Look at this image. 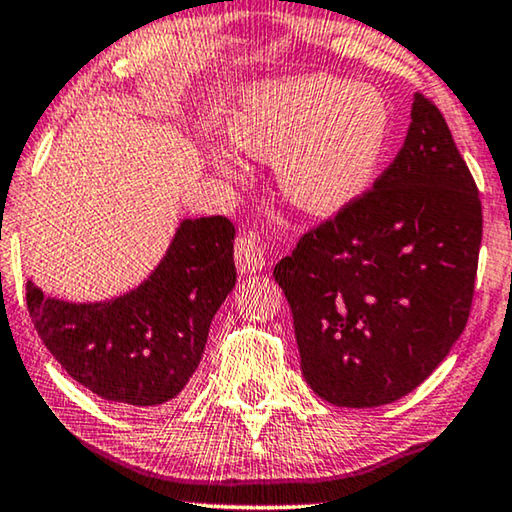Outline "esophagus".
<instances>
[{
  "label": "esophagus",
  "mask_w": 512,
  "mask_h": 512,
  "mask_svg": "<svg viewBox=\"0 0 512 512\" xmlns=\"http://www.w3.org/2000/svg\"><path fill=\"white\" fill-rule=\"evenodd\" d=\"M235 263L242 275H251V272L265 268V242L256 230H249V233L237 237Z\"/></svg>",
  "instance_id": "obj_1"
}]
</instances>
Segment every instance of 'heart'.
Wrapping results in <instances>:
<instances>
[{
  "label": "heart",
  "instance_id": "obj_1",
  "mask_svg": "<svg viewBox=\"0 0 512 512\" xmlns=\"http://www.w3.org/2000/svg\"><path fill=\"white\" fill-rule=\"evenodd\" d=\"M228 142L254 158H275V177L293 205L335 214L380 174L391 137L384 97L333 76L270 81L242 93L226 123ZM216 172L233 174L219 151Z\"/></svg>",
  "mask_w": 512,
  "mask_h": 512
}]
</instances>
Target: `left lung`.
<instances>
[{
    "instance_id": "obj_1",
    "label": "left lung",
    "mask_w": 512,
    "mask_h": 512,
    "mask_svg": "<svg viewBox=\"0 0 512 512\" xmlns=\"http://www.w3.org/2000/svg\"><path fill=\"white\" fill-rule=\"evenodd\" d=\"M412 123L370 191L275 265L300 368L317 396L375 408L417 389L466 328L482 240L478 186L443 114Z\"/></svg>"
}]
</instances>
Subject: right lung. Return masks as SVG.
<instances>
[{
  "mask_svg": "<svg viewBox=\"0 0 512 512\" xmlns=\"http://www.w3.org/2000/svg\"><path fill=\"white\" fill-rule=\"evenodd\" d=\"M235 226L186 219L137 289L104 303L46 298L27 282V310L69 377L118 405L151 408L181 394L198 368L216 310L233 291Z\"/></svg>",
  "mask_w": 512,
  "mask_h": 512,
  "instance_id": "right-lung-1",
  "label": "right lung"
}]
</instances>
